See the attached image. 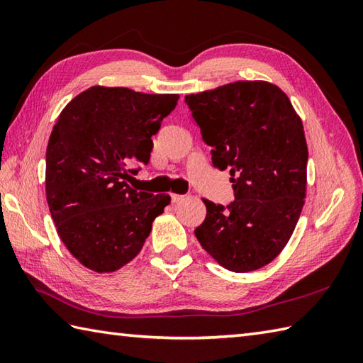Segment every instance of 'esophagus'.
<instances>
[{
  "mask_svg": "<svg viewBox=\"0 0 363 363\" xmlns=\"http://www.w3.org/2000/svg\"><path fill=\"white\" fill-rule=\"evenodd\" d=\"M169 198H172V203H179L181 199H184L182 195H176V194H169Z\"/></svg>",
  "mask_w": 363,
  "mask_h": 363,
  "instance_id": "esophagus-1",
  "label": "esophagus"
}]
</instances>
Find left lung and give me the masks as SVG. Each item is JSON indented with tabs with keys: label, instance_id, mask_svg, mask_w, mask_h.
I'll return each mask as SVG.
<instances>
[{
	"label": "left lung",
	"instance_id": "obj_1",
	"mask_svg": "<svg viewBox=\"0 0 363 363\" xmlns=\"http://www.w3.org/2000/svg\"><path fill=\"white\" fill-rule=\"evenodd\" d=\"M212 164L229 169L234 201L203 199L195 229L203 248L230 272L269 264L293 234L306 196L307 143L289 96L265 81H237L187 95Z\"/></svg>",
	"mask_w": 363,
	"mask_h": 363
}]
</instances>
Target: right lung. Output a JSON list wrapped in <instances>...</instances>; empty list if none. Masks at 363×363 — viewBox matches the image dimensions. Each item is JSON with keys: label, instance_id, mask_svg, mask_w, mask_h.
<instances>
[{"label": "right lung", "instance_id": "1", "mask_svg": "<svg viewBox=\"0 0 363 363\" xmlns=\"http://www.w3.org/2000/svg\"><path fill=\"white\" fill-rule=\"evenodd\" d=\"M179 95L90 87L60 112L46 148V201L60 240L84 267L111 273L133 260L169 204L128 186L148 164L151 137Z\"/></svg>", "mask_w": 363, "mask_h": 363}]
</instances>
